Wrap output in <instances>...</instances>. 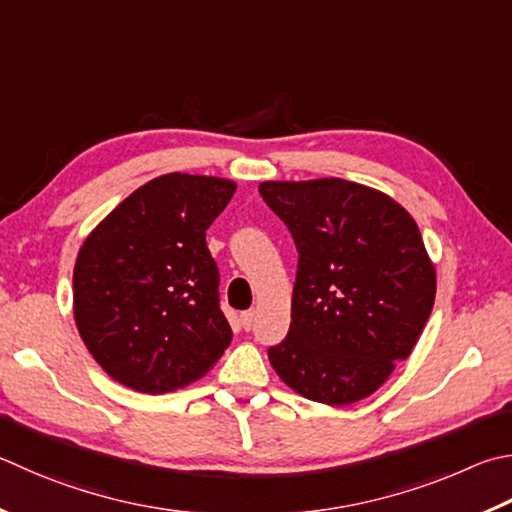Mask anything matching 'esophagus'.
<instances>
[{
  "label": "esophagus",
  "instance_id": "34e87169",
  "mask_svg": "<svg viewBox=\"0 0 512 512\" xmlns=\"http://www.w3.org/2000/svg\"><path fill=\"white\" fill-rule=\"evenodd\" d=\"M253 324H255V311L253 309L241 313V327H244L246 331H250V329H253Z\"/></svg>",
  "mask_w": 512,
  "mask_h": 512
}]
</instances>
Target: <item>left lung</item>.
Masks as SVG:
<instances>
[{"label": "left lung", "mask_w": 512, "mask_h": 512, "mask_svg": "<svg viewBox=\"0 0 512 512\" xmlns=\"http://www.w3.org/2000/svg\"><path fill=\"white\" fill-rule=\"evenodd\" d=\"M259 194L300 253L291 329L268 360L309 401H362L410 356L432 313L436 273L416 221L345 179L264 181Z\"/></svg>", "instance_id": "obj_1"}]
</instances>
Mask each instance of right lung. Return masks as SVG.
Wrapping results in <instances>:
<instances>
[{
  "instance_id": "right-lung-1",
  "label": "right lung",
  "mask_w": 512,
  "mask_h": 512,
  "mask_svg": "<svg viewBox=\"0 0 512 512\" xmlns=\"http://www.w3.org/2000/svg\"><path fill=\"white\" fill-rule=\"evenodd\" d=\"M237 185L163 174L118 203L82 244L73 315L91 356L120 385L165 394L201 378L232 340L206 230Z\"/></svg>"
}]
</instances>
